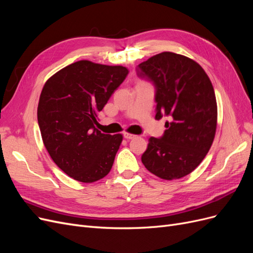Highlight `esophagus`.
<instances>
[{
    "mask_svg": "<svg viewBox=\"0 0 253 253\" xmlns=\"http://www.w3.org/2000/svg\"><path fill=\"white\" fill-rule=\"evenodd\" d=\"M124 136H125V138H126V139H133V138H135V137H136V135H134L132 133H127V132H126L124 134Z\"/></svg>",
    "mask_w": 253,
    "mask_h": 253,
    "instance_id": "34e87169",
    "label": "esophagus"
}]
</instances>
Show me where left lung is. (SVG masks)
Segmentation results:
<instances>
[{"instance_id":"obj_1","label":"left lung","mask_w":253,"mask_h":253,"mask_svg":"<svg viewBox=\"0 0 253 253\" xmlns=\"http://www.w3.org/2000/svg\"><path fill=\"white\" fill-rule=\"evenodd\" d=\"M136 72L154 83L155 118L171 119L162 138L149 139L141 162L159 178H181L200 166L215 137L217 104L211 80L194 60L171 51L149 58Z\"/></svg>"}]
</instances>
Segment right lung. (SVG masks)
Listing matches in <instances>:
<instances>
[{
	"label": "right lung",
	"instance_id": "right-lung-1",
	"mask_svg": "<svg viewBox=\"0 0 253 253\" xmlns=\"http://www.w3.org/2000/svg\"><path fill=\"white\" fill-rule=\"evenodd\" d=\"M127 74L125 66L80 60L44 84L37 113L42 140L53 163L75 180L94 182L112 169L124 137L95 126Z\"/></svg>",
	"mask_w": 253,
	"mask_h": 253
}]
</instances>
